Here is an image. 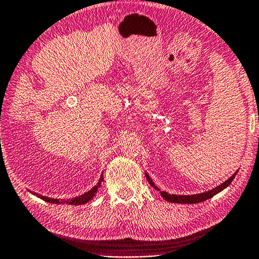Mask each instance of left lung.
<instances>
[{
  "instance_id": "8db88e82",
  "label": "left lung",
  "mask_w": 259,
  "mask_h": 259,
  "mask_svg": "<svg viewBox=\"0 0 259 259\" xmlns=\"http://www.w3.org/2000/svg\"><path fill=\"white\" fill-rule=\"evenodd\" d=\"M238 171H236L232 177H231L229 180H226L224 184L217 186L215 188L211 189V191L208 192H205V193H200V194H195V195H175V194H168V193L165 192H161V195L163 196V199L167 200V201L169 202H175V204H196V202H201V201H205V200H207L209 198H212V196H214L215 194H218L219 192H222L223 189H225L227 186H229L232 180L236 177ZM147 177V180L149 181V184L153 186L155 189H157V191H160L158 187L154 185V182L151 181V179L149 178V175L146 174Z\"/></svg>"
}]
</instances>
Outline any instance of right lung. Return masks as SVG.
<instances>
[{"label": "right lung", "instance_id": "obj_1", "mask_svg": "<svg viewBox=\"0 0 259 259\" xmlns=\"http://www.w3.org/2000/svg\"><path fill=\"white\" fill-rule=\"evenodd\" d=\"M103 181V174L101 179H99V182L97 186H95L94 188L90 189L88 193H84V194L79 195V196H75V198H72V199H68V200H65V201H61V200H58V199H51V198H46V196H42L40 194H36L39 198H41L45 201L47 202H52V204H61V202H66V204H70V205H81V204H86V202L90 201L92 198H94L96 193H97L99 186H101V182ZM35 194V193H34Z\"/></svg>", "mask_w": 259, "mask_h": 259}]
</instances>
